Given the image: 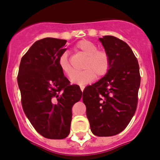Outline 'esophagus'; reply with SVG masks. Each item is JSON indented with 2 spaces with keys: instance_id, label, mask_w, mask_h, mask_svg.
Returning a JSON list of instances; mask_svg holds the SVG:
<instances>
[{
  "instance_id": "1",
  "label": "esophagus",
  "mask_w": 160,
  "mask_h": 160,
  "mask_svg": "<svg viewBox=\"0 0 160 160\" xmlns=\"http://www.w3.org/2000/svg\"><path fill=\"white\" fill-rule=\"evenodd\" d=\"M84 88H85V87H84V86H82V85L80 86V89H81V91H82V92H83V91L84 90Z\"/></svg>"
}]
</instances>
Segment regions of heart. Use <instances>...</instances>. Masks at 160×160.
I'll list each match as a JSON object with an SVG mask.
<instances>
[{
	"mask_svg": "<svg viewBox=\"0 0 160 160\" xmlns=\"http://www.w3.org/2000/svg\"><path fill=\"white\" fill-rule=\"evenodd\" d=\"M76 51L85 56L83 71L76 72L72 75L73 68L68 58L67 52H63L58 59V65L63 74L70 76L71 82L77 84H85L93 82L96 77H103L109 71L112 61L108 52L98 50L94 43L87 39H82L76 44Z\"/></svg>",
	"mask_w": 160,
	"mask_h": 160,
	"instance_id": "heart-1",
	"label": "heart"
}]
</instances>
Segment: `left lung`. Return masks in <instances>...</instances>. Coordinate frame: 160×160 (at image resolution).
Returning <instances> with one entry per match:
<instances>
[{
  "label": "left lung",
  "mask_w": 160,
  "mask_h": 160,
  "mask_svg": "<svg viewBox=\"0 0 160 160\" xmlns=\"http://www.w3.org/2000/svg\"><path fill=\"white\" fill-rule=\"evenodd\" d=\"M111 58L108 73L85 88L82 100L91 132L97 136L121 132L136 112L141 76L138 60L128 45L113 36L99 38Z\"/></svg>",
  "instance_id": "1"
}]
</instances>
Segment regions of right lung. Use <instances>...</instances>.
Instances as JSON below:
<instances>
[{"mask_svg":"<svg viewBox=\"0 0 160 160\" xmlns=\"http://www.w3.org/2000/svg\"><path fill=\"white\" fill-rule=\"evenodd\" d=\"M65 39L46 38L32 45L21 60L17 77L24 114L37 132L50 139H63L70 132L72 108L82 97L58 65L67 48Z\"/></svg>","mask_w":160,"mask_h":160,"instance_id":"right-lung-1","label":"right lung"}]
</instances>
